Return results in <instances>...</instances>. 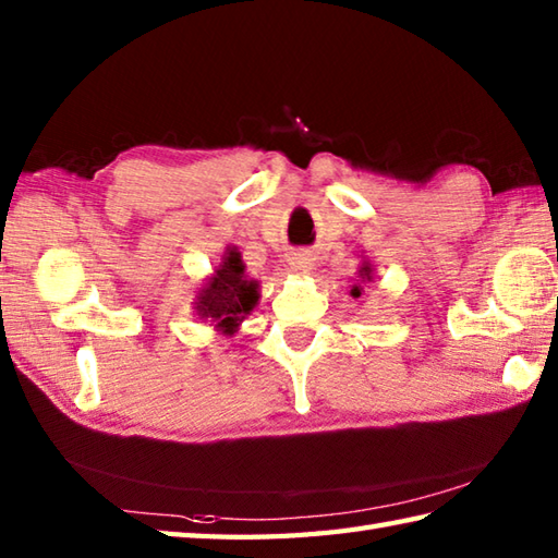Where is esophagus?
Returning <instances> with one entry per match:
<instances>
[{"instance_id":"obj_1","label":"esophagus","mask_w":558,"mask_h":558,"mask_svg":"<svg viewBox=\"0 0 558 558\" xmlns=\"http://www.w3.org/2000/svg\"><path fill=\"white\" fill-rule=\"evenodd\" d=\"M290 268L292 272H298V276H310V272L314 270V258L310 252H294L290 254Z\"/></svg>"}]
</instances>
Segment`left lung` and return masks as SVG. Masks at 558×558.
<instances>
[{"mask_svg": "<svg viewBox=\"0 0 558 558\" xmlns=\"http://www.w3.org/2000/svg\"><path fill=\"white\" fill-rule=\"evenodd\" d=\"M374 270H376V268H374V264H372V258L362 254V264L357 266V282H354L352 290H350L352 298H362L364 286H369V282H374V278H376Z\"/></svg>", "mask_w": 558, "mask_h": 558, "instance_id": "8db88e82", "label": "left lung"}]
</instances>
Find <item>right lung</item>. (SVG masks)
Masks as SVG:
<instances>
[{
  "instance_id": "add662e5",
  "label": "right lung",
  "mask_w": 558,
  "mask_h": 558,
  "mask_svg": "<svg viewBox=\"0 0 558 558\" xmlns=\"http://www.w3.org/2000/svg\"><path fill=\"white\" fill-rule=\"evenodd\" d=\"M258 290V280L246 276L240 248L228 244L220 264L196 288L192 304L201 324L213 326L222 336H234L246 316L256 310L260 300Z\"/></svg>"
}]
</instances>
